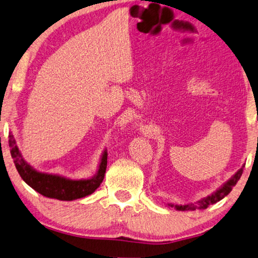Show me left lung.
Here are the masks:
<instances>
[{
  "mask_svg": "<svg viewBox=\"0 0 258 258\" xmlns=\"http://www.w3.org/2000/svg\"><path fill=\"white\" fill-rule=\"evenodd\" d=\"M243 165L240 170L236 171V172L232 175V177L228 179V180L224 183L223 186H220L217 190L214 191V193L208 195L207 198H203L199 201L193 202V203H187V204H172L169 203L167 206L173 208L175 210H180V211H188V210H196V209H207L210 204H215L217 203L220 200H223L225 196H227L230 194V191L232 190V188L236 185V182L239 181V179L241 177V174L243 172Z\"/></svg>",
  "mask_w": 258,
  "mask_h": 258,
  "instance_id": "8db88e82",
  "label": "left lung"
}]
</instances>
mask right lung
I'll list each match as a JSON object with an SVG mask.
<instances>
[{
  "mask_svg": "<svg viewBox=\"0 0 258 258\" xmlns=\"http://www.w3.org/2000/svg\"><path fill=\"white\" fill-rule=\"evenodd\" d=\"M9 147L16 169H17L23 180L38 193L49 199H56L60 200V201H73V200L91 195L96 190V188L100 187L102 181H103L105 170H107V150L102 153L99 169L91 179L75 180V179L63 177L59 174L44 173L35 170L24 159L17 144H16L14 134L11 132L9 133Z\"/></svg>",
  "mask_w": 258,
  "mask_h": 258,
  "instance_id": "1",
  "label": "right lung"
}]
</instances>
